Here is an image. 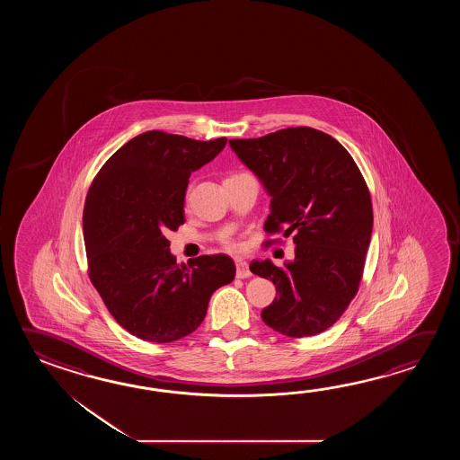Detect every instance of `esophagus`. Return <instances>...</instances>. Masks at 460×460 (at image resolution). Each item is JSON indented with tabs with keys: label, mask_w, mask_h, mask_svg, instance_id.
Returning a JSON list of instances; mask_svg holds the SVG:
<instances>
[{
	"label": "esophagus",
	"mask_w": 460,
	"mask_h": 460,
	"mask_svg": "<svg viewBox=\"0 0 460 460\" xmlns=\"http://www.w3.org/2000/svg\"><path fill=\"white\" fill-rule=\"evenodd\" d=\"M250 276H252V271H250V268H248V263L243 261V260H238V261H236V278L244 279V278H250Z\"/></svg>",
	"instance_id": "esophagus-1"
}]
</instances>
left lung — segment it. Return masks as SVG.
<instances>
[{
	"label": "left lung",
	"instance_id": "1",
	"mask_svg": "<svg viewBox=\"0 0 460 460\" xmlns=\"http://www.w3.org/2000/svg\"><path fill=\"white\" fill-rule=\"evenodd\" d=\"M234 155L261 181L270 202L264 230L294 234V260L250 264L278 297L261 319L288 337H309L337 323L358 291L372 240L368 187L349 151L314 128L232 139Z\"/></svg>",
	"mask_w": 460,
	"mask_h": 460
}]
</instances>
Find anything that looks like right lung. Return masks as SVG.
Listing matches in <instances>:
<instances>
[{"instance_id": "right-lung-1", "label": "right lung", "mask_w": 460, "mask_h": 460, "mask_svg": "<svg viewBox=\"0 0 460 460\" xmlns=\"http://www.w3.org/2000/svg\"><path fill=\"white\" fill-rule=\"evenodd\" d=\"M163 131L129 139L100 169L84 208L88 273L110 314L147 342L194 332L210 296L232 283L234 260L204 254L177 264L166 234L186 222L190 174L226 147Z\"/></svg>"}]
</instances>
